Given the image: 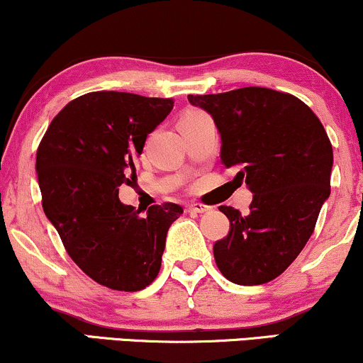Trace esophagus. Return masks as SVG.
Wrapping results in <instances>:
<instances>
[{"label":"esophagus","mask_w":363,"mask_h":363,"mask_svg":"<svg viewBox=\"0 0 363 363\" xmlns=\"http://www.w3.org/2000/svg\"><path fill=\"white\" fill-rule=\"evenodd\" d=\"M209 206H206V204H201V203H193V204H189V206H187V211L189 213H208L209 211Z\"/></svg>","instance_id":"esophagus-1"}]
</instances>
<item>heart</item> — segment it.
I'll list each match as a JSON object with an SVG mask.
<instances>
[{"label": "heart", "mask_w": 363, "mask_h": 363, "mask_svg": "<svg viewBox=\"0 0 363 363\" xmlns=\"http://www.w3.org/2000/svg\"><path fill=\"white\" fill-rule=\"evenodd\" d=\"M194 115H201V111H198V110H189V111H186L184 115H182V118H187V116H194Z\"/></svg>", "instance_id": "obj_1"}]
</instances>
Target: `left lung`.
Listing matches in <instances>:
<instances>
[{
	"label": "left lung",
	"mask_w": 363,
	"mask_h": 363,
	"mask_svg": "<svg viewBox=\"0 0 363 363\" xmlns=\"http://www.w3.org/2000/svg\"><path fill=\"white\" fill-rule=\"evenodd\" d=\"M215 120L221 162L253 193L250 213L220 206L230 231L213 247L218 269L240 286L265 284L303 250L330 196L333 148L320 118L296 96L242 87L187 96Z\"/></svg>",
	"instance_id": "obj_1"
}]
</instances>
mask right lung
<instances>
[{
	"mask_svg": "<svg viewBox=\"0 0 363 363\" xmlns=\"http://www.w3.org/2000/svg\"><path fill=\"white\" fill-rule=\"evenodd\" d=\"M172 106L170 98L87 93L65 104L38 145L45 216L77 267L110 289L135 292L154 282L169 226L182 215L179 204L164 203L140 216L118 198V186L137 177L147 135Z\"/></svg>",
	"mask_w": 363,
	"mask_h": 363,
	"instance_id": "1",
	"label": "right lung"
}]
</instances>
